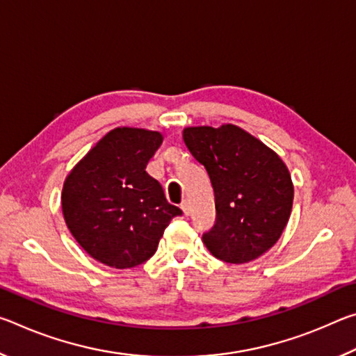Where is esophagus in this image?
Listing matches in <instances>:
<instances>
[{"mask_svg": "<svg viewBox=\"0 0 356 356\" xmlns=\"http://www.w3.org/2000/svg\"><path fill=\"white\" fill-rule=\"evenodd\" d=\"M180 209H182V212L185 215L190 213V202L188 201H182V204H180Z\"/></svg>", "mask_w": 356, "mask_h": 356, "instance_id": "34e87169", "label": "esophagus"}]
</instances>
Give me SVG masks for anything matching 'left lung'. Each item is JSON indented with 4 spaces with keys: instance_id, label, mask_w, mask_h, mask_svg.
<instances>
[{
    "instance_id": "8db88e82",
    "label": "left lung",
    "mask_w": 356,
    "mask_h": 356,
    "mask_svg": "<svg viewBox=\"0 0 356 356\" xmlns=\"http://www.w3.org/2000/svg\"><path fill=\"white\" fill-rule=\"evenodd\" d=\"M185 146L206 168L215 193L216 225L202 242L227 264H246L278 242L293 204V184L273 149L234 124L182 131Z\"/></svg>"
}]
</instances>
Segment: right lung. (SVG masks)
I'll return each instance as SVG.
<instances>
[{
  "mask_svg": "<svg viewBox=\"0 0 356 356\" xmlns=\"http://www.w3.org/2000/svg\"><path fill=\"white\" fill-rule=\"evenodd\" d=\"M161 143L163 135L156 130L116 127L65 177L61 193L65 225L100 264L122 270L146 262L171 220L182 215L146 172Z\"/></svg>",
  "mask_w": 356,
  "mask_h": 356,
  "instance_id": "right-lung-1",
  "label": "right lung"
}]
</instances>
